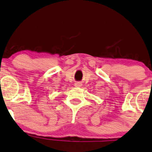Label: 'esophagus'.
<instances>
[{
    "mask_svg": "<svg viewBox=\"0 0 152 152\" xmlns=\"http://www.w3.org/2000/svg\"><path fill=\"white\" fill-rule=\"evenodd\" d=\"M75 87H80V86H82V83L81 82H76L75 84Z\"/></svg>",
    "mask_w": 152,
    "mask_h": 152,
    "instance_id": "obj_1",
    "label": "esophagus"
}]
</instances>
